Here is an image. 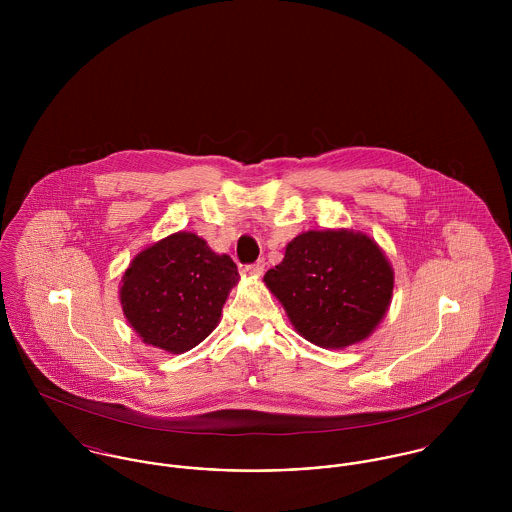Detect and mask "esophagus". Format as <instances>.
<instances>
[{
  "mask_svg": "<svg viewBox=\"0 0 512 512\" xmlns=\"http://www.w3.org/2000/svg\"><path fill=\"white\" fill-rule=\"evenodd\" d=\"M264 268H266V262H264V260H258V262H254V264L246 266V268H244V272H246L248 276L258 278V276H262V274H264Z\"/></svg>",
  "mask_w": 512,
  "mask_h": 512,
  "instance_id": "obj_1",
  "label": "esophagus"
}]
</instances>
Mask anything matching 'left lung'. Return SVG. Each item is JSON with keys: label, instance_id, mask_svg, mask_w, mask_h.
I'll return each instance as SVG.
<instances>
[{"label": "left lung", "instance_id": "1", "mask_svg": "<svg viewBox=\"0 0 512 512\" xmlns=\"http://www.w3.org/2000/svg\"><path fill=\"white\" fill-rule=\"evenodd\" d=\"M264 282L295 331L323 349H345L378 327L394 290L380 246L355 230H307L286 246Z\"/></svg>", "mask_w": 512, "mask_h": 512}]
</instances>
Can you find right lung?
<instances>
[{
    "label": "right lung",
    "mask_w": 512,
    "mask_h": 512,
    "mask_svg": "<svg viewBox=\"0 0 512 512\" xmlns=\"http://www.w3.org/2000/svg\"><path fill=\"white\" fill-rule=\"evenodd\" d=\"M236 284L238 270L230 256L213 252L193 232H175L132 260L120 301L144 343L181 355L215 331Z\"/></svg>",
    "instance_id": "1"
}]
</instances>
